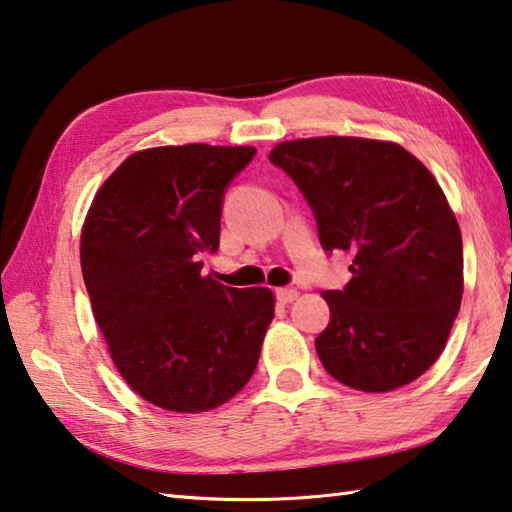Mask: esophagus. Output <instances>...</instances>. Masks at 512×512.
Here are the masks:
<instances>
[{"label":"esophagus","instance_id":"esophagus-1","mask_svg":"<svg viewBox=\"0 0 512 512\" xmlns=\"http://www.w3.org/2000/svg\"><path fill=\"white\" fill-rule=\"evenodd\" d=\"M275 295L282 304H291V302L297 300V295H300V293H297V288H277Z\"/></svg>","mask_w":512,"mask_h":512}]
</instances>
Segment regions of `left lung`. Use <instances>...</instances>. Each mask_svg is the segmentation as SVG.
<instances>
[{
	"instance_id": "8db88e82",
	"label": "left lung",
	"mask_w": 512,
	"mask_h": 512,
	"mask_svg": "<svg viewBox=\"0 0 512 512\" xmlns=\"http://www.w3.org/2000/svg\"><path fill=\"white\" fill-rule=\"evenodd\" d=\"M268 159L309 201L322 248L353 259L349 284L322 293L331 309L315 338L324 369L367 394L423 376L463 297L461 230L439 181L405 147L378 138H295Z\"/></svg>"
}]
</instances>
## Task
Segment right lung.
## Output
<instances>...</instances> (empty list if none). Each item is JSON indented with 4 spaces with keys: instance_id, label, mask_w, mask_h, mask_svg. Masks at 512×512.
Instances as JSON below:
<instances>
[{
    "instance_id": "1",
    "label": "right lung",
    "mask_w": 512,
    "mask_h": 512,
    "mask_svg": "<svg viewBox=\"0 0 512 512\" xmlns=\"http://www.w3.org/2000/svg\"><path fill=\"white\" fill-rule=\"evenodd\" d=\"M250 145L134 152L100 185L80 232L82 277L118 374L167 412L228 403L253 376L275 315L271 288L203 275L221 201Z\"/></svg>"
}]
</instances>
